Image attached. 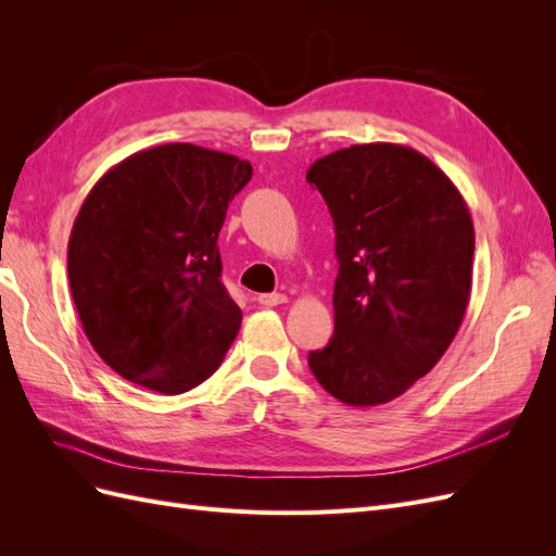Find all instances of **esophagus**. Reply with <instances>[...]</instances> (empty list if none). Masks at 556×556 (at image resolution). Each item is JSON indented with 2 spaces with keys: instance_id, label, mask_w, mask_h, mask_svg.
<instances>
[{
  "instance_id": "esophagus-1",
  "label": "esophagus",
  "mask_w": 556,
  "mask_h": 556,
  "mask_svg": "<svg viewBox=\"0 0 556 556\" xmlns=\"http://www.w3.org/2000/svg\"><path fill=\"white\" fill-rule=\"evenodd\" d=\"M285 301H288V296H285V294H260L257 296V304L266 306V308L280 306V304H285Z\"/></svg>"
}]
</instances>
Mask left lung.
I'll use <instances>...</instances> for the list:
<instances>
[{
	"instance_id": "8db88e82",
	"label": "left lung",
	"mask_w": 556,
	"mask_h": 556,
	"mask_svg": "<svg viewBox=\"0 0 556 556\" xmlns=\"http://www.w3.org/2000/svg\"><path fill=\"white\" fill-rule=\"evenodd\" d=\"M306 180L327 201L339 260L333 336L308 366L348 406H378L427 376L457 336L473 220L439 166L399 143L336 150Z\"/></svg>"
}]
</instances>
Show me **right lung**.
<instances>
[{"instance_id":"right-lung-1","label":"right lung","mask_w":556,"mask_h":556,"mask_svg":"<svg viewBox=\"0 0 556 556\" xmlns=\"http://www.w3.org/2000/svg\"><path fill=\"white\" fill-rule=\"evenodd\" d=\"M252 166L192 143L134 153L97 180L66 250L83 331L117 376L182 394L220 366L241 308L217 237Z\"/></svg>"}]
</instances>
